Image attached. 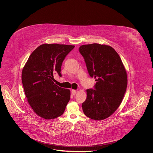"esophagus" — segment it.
Returning a JSON list of instances; mask_svg holds the SVG:
<instances>
[{"mask_svg": "<svg viewBox=\"0 0 153 153\" xmlns=\"http://www.w3.org/2000/svg\"><path fill=\"white\" fill-rule=\"evenodd\" d=\"M71 93L73 95H76V94L77 93V91L76 90H74V89H72V91H71Z\"/></svg>", "mask_w": 153, "mask_h": 153, "instance_id": "1", "label": "esophagus"}]
</instances>
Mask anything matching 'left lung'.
Returning a JSON list of instances; mask_svg holds the SVG:
<instances>
[{"label": "left lung", "instance_id": "1", "mask_svg": "<svg viewBox=\"0 0 153 153\" xmlns=\"http://www.w3.org/2000/svg\"><path fill=\"white\" fill-rule=\"evenodd\" d=\"M90 76L96 79L95 89H87V99L82 108L87 117L102 120L112 115L123 100L127 85V74L115 49L107 45H81Z\"/></svg>", "mask_w": 153, "mask_h": 153}]
</instances>
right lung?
<instances>
[{"label": "right lung", "instance_id": "right-lung-1", "mask_svg": "<svg viewBox=\"0 0 153 153\" xmlns=\"http://www.w3.org/2000/svg\"><path fill=\"white\" fill-rule=\"evenodd\" d=\"M74 45L44 44L30 56L22 72L25 94L37 115L46 120L62 115L71 98V91L56 85L55 73L61 77L62 63Z\"/></svg>", "mask_w": 153, "mask_h": 153}]
</instances>
